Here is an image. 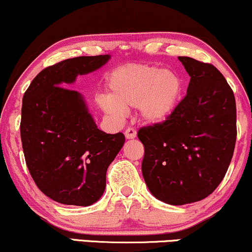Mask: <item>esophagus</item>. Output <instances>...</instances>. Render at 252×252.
Wrapping results in <instances>:
<instances>
[{
	"mask_svg": "<svg viewBox=\"0 0 252 252\" xmlns=\"http://www.w3.org/2000/svg\"><path fill=\"white\" fill-rule=\"evenodd\" d=\"M124 135H126V140H132V138L136 137V130L132 128H128L126 130V132H124Z\"/></svg>",
	"mask_w": 252,
	"mask_h": 252,
	"instance_id": "obj_1",
	"label": "esophagus"
}]
</instances>
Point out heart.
<instances>
[{"label":"heart","instance_id":"b5f03b06","mask_svg":"<svg viewBox=\"0 0 252 252\" xmlns=\"http://www.w3.org/2000/svg\"><path fill=\"white\" fill-rule=\"evenodd\" d=\"M109 96L102 94L97 104L116 122L124 120L126 110L137 108L147 124H160L172 116L180 103L181 77L170 68L149 63H128L111 72L108 78Z\"/></svg>","mask_w":252,"mask_h":252}]
</instances>
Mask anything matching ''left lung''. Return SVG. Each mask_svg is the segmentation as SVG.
<instances>
[{
	"mask_svg": "<svg viewBox=\"0 0 252 252\" xmlns=\"http://www.w3.org/2000/svg\"><path fill=\"white\" fill-rule=\"evenodd\" d=\"M190 80L166 122L138 130L142 175L158 200L186 205L209 196L224 179L235 150L236 100L211 63L179 57Z\"/></svg>",
	"mask_w": 252,
	"mask_h": 252,
	"instance_id": "8db88e82",
	"label": "left lung"
}]
</instances>
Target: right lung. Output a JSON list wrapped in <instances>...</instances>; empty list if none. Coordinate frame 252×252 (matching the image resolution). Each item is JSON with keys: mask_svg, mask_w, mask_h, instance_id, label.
I'll list each match as a JSON object with an SVG mask.
<instances>
[{"mask_svg": "<svg viewBox=\"0 0 252 252\" xmlns=\"http://www.w3.org/2000/svg\"><path fill=\"white\" fill-rule=\"evenodd\" d=\"M110 54L63 60L40 72L22 99L21 141L36 186L52 200L90 206L105 190L106 170L126 137L98 129L82 94L63 88L97 71Z\"/></svg>", "mask_w": 252, "mask_h": 252, "instance_id": "right-lung-1", "label": "right lung"}]
</instances>
